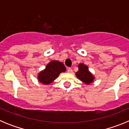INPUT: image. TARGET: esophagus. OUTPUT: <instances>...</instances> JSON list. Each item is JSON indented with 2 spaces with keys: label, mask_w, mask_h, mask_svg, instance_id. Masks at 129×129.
Masks as SVG:
<instances>
[{
  "label": "esophagus",
  "mask_w": 129,
  "mask_h": 129,
  "mask_svg": "<svg viewBox=\"0 0 129 129\" xmlns=\"http://www.w3.org/2000/svg\"><path fill=\"white\" fill-rule=\"evenodd\" d=\"M67 72H68V73H72L73 70L71 68H67Z\"/></svg>",
  "instance_id": "esophagus-1"
}]
</instances>
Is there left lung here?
I'll return each instance as SVG.
<instances>
[{"label": "left lung", "instance_id": "obj_1", "mask_svg": "<svg viewBox=\"0 0 129 129\" xmlns=\"http://www.w3.org/2000/svg\"><path fill=\"white\" fill-rule=\"evenodd\" d=\"M79 70L76 72V76L82 81L86 84H90L94 80V76L88 71L87 66L85 65L84 64H79Z\"/></svg>", "mask_w": 129, "mask_h": 129}]
</instances>
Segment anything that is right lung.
I'll return each mask as SVG.
<instances>
[{
	"label": "right lung",
	"instance_id": "1",
	"mask_svg": "<svg viewBox=\"0 0 129 129\" xmlns=\"http://www.w3.org/2000/svg\"><path fill=\"white\" fill-rule=\"evenodd\" d=\"M65 71L66 67L62 62L57 61H52L46 65L45 70L39 73L38 79L41 83L48 85L55 80L60 73Z\"/></svg>",
	"mask_w": 129,
	"mask_h": 129
}]
</instances>
